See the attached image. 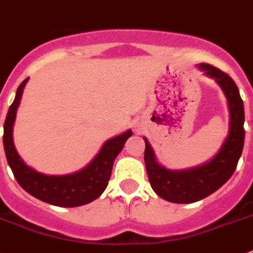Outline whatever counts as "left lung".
<instances>
[{
    "label": "left lung",
    "instance_id": "left-lung-1",
    "mask_svg": "<svg viewBox=\"0 0 253 253\" xmlns=\"http://www.w3.org/2000/svg\"><path fill=\"white\" fill-rule=\"evenodd\" d=\"M200 70L213 77L229 102L230 130L220 152L210 163L198 168L173 172L156 163L155 154L145 138V164L151 187L163 199L172 203H194L214 193L230 178L238 166L244 145V107L237 84L226 72L208 63Z\"/></svg>",
    "mask_w": 253,
    "mask_h": 253
}]
</instances>
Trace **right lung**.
I'll use <instances>...</instances> for the list:
<instances>
[{
    "label": "right lung",
    "instance_id": "1",
    "mask_svg": "<svg viewBox=\"0 0 253 253\" xmlns=\"http://www.w3.org/2000/svg\"><path fill=\"white\" fill-rule=\"evenodd\" d=\"M29 77L19 85L3 124V149L6 159L18 183L32 197L58 207H79L90 203L103 193L111 177L116 156L131 135V130L108 139L93 162L80 172L68 176H45L24 164L12 142V125L23 89Z\"/></svg>",
    "mask_w": 253,
    "mask_h": 253
}]
</instances>
